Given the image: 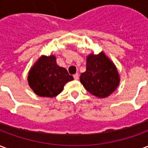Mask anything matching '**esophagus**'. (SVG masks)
I'll return each instance as SVG.
<instances>
[{
	"instance_id": "1",
	"label": "esophagus",
	"mask_w": 148,
	"mask_h": 148,
	"mask_svg": "<svg viewBox=\"0 0 148 148\" xmlns=\"http://www.w3.org/2000/svg\"><path fill=\"white\" fill-rule=\"evenodd\" d=\"M74 78L75 79V80H77V79L79 78V74H77V73H76L75 74H74Z\"/></svg>"
}]
</instances>
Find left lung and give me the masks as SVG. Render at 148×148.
Here are the masks:
<instances>
[{
	"label": "left lung",
	"instance_id": "left-lung-1",
	"mask_svg": "<svg viewBox=\"0 0 148 148\" xmlns=\"http://www.w3.org/2000/svg\"><path fill=\"white\" fill-rule=\"evenodd\" d=\"M80 82L91 94L104 98L116 90L120 76L114 63L102 51L87 56L86 71L81 74Z\"/></svg>",
	"mask_w": 148,
	"mask_h": 148
}]
</instances>
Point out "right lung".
Returning a JSON list of instances; mask_svg holds the SVG:
<instances>
[{"instance_id": "add662e5", "label": "right lung", "mask_w": 148, "mask_h": 148, "mask_svg": "<svg viewBox=\"0 0 148 148\" xmlns=\"http://www.w3.org/2000/svg\"><path fill=\"white\" fill-rule=\"evenodd\" d=\"M74 80L67 71L56 63L55 55H42L31 68L28 85L39 97H54L61 93L65 84Z\"/></svg>"}]
</instances>
